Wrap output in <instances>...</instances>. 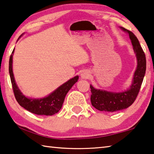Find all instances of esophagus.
<instances>
[{
  "mask_svg": "<svg viewBox=\"0 0 154 154\" xmlns=\"http://www.w3.org/2000/svg\"><path fill=\"white\" fill-rule=\"evenodd\" d=\"M89 72L87 70H83V71L81 72L80 74V77L82 78V79H87L89 77Z\"/></svg>",
  "mask_w": 154,
  "mask_h": 154,
  "instance_id": "obj_1",
  "label": "esophagus"
}]
</instances>
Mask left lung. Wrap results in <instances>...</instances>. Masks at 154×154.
Returning a JSON list of instances; mask_svg holds the SVG:
<instances>
[{
	"label": "left lung",
	"mask_w": 154,
	"mask_h": 154,
	"mask_svg": "<svg viewBox=\"0 0 154 154\" xmlns=\"http://www.w3.org/2000/svg\"><path fill=\"white\" fill-rule=\"evenodd\" d=\"M120 28L129 35L136 55L137 66L131 85L123 92H110L97 89L91 85H90L91 104L99 111L114 112L131 106L138 95L146 71V58L137 38L132 32L122 27H120Z\"/></svg>",
	"instance_id": "1"
}]
</instances>
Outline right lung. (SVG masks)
<instances>
[{
  "label": "right lung",
  "mask_w": 154,
  "mask_h": 154,
  "mask_svg": "<svg viewBox=\"0 0 154 154\" xmlns=\"http://www.w3.org/2000/svg\"><path fill=\"white\" fill-rule=\"evenodd\" d=\"M21 36H22V34L19 37V38ZM13 53H14V49H13L12 54L10 56L9 71L13 93H14L15 97L18 103L21 107H23L24 109L37 115L52 116L57 113L61 109L62 105L63 103L67 93H68L70 88L72 87V86L79 80V75H76V76L69 80L68 81L65 82L64 84L61 85L53 93H51L45 97L38 99L28 98L21 92L15 82L14 75H13Z\"/></svg>",
  "instance_id": "right-lung-1"
}]
</instances>
